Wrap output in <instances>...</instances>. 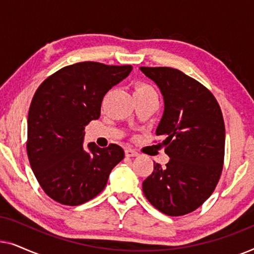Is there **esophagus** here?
<instances>
[{
	"mask_svg": "<svg viewBox=\"0 0 254 254\" xmlns=\"http://www.w3.org/2000/svg\"><path fill=\"white\" fill-rule=\"evenodd\" d=\"M125 154H126L127 157H135V156L138 155V152L136 150H134V149L127 148L126 150H125Z\"/></svg>",
	"mask_w": 254,
	"mask_h": 254,
	"instance_id": "34e87169",
	"label": "esophagus"
}]
</instances>
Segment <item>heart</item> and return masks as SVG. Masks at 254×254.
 <instances>
[{
	"label": "heart",
	"mask_w": 254,
	"mask_h": 254,
	"mask_svg": "<svg viewBox=\"0 0 254 254\" xmlns=\"http://www.w3.org/2000/svg\"><path fill=\"white\" fill-rule=\"evenodd\" d=\"M148 89H154L151 85L147 84V83H138L135 88V91H140V90H148Z\"/></svg>",
	"instance_id": "obj_1"
}]
</instances>
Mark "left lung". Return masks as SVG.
<instances>
[{
	"label": "left lung",
	"mask_w": 254,
	"mask_h": 254,
	"mask_svg": "<svg viewBox=\"0 0 254 254\" xmlns=\"http://www.w3.org/2000/svg\"><path fill=\"white\" fill-rule=\"evenodd\" d=\"M164 98L156 135L170 157L142 184L145 197L169 216L197 209L214 192L224 162L225 127L221 107L206 86L178 69L140 67Z\"/></svg>",
	"instance_id": "1"
}]
</instances>
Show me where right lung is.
I'll list each match as a JSON object with an SVG mask.
<instances>
[{"label":"right lung","mask_w":254,"mask_h":254,"mask_svg":"<svg viewBox=\"0 0 254 254\" xmlns=\"http://www.w3.org/2000/svg\"><path fill=\"white\" fill-rule=\"evenodd\" d=\"M131 65L85 61L48 76L34 93L27 118L26 151L31 169L51 199L78 206L105 189L125 157L118 144L83 147L84 127L100 116L104 96L126 78Z\"/></svg>","instance_id":"right-lung-1"}]
</instances>
